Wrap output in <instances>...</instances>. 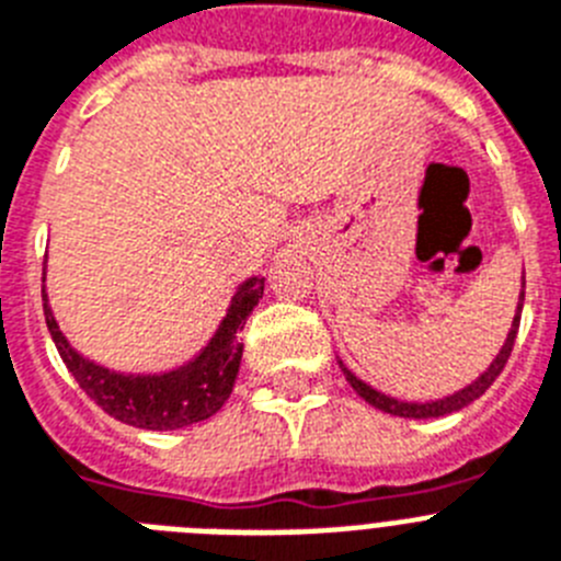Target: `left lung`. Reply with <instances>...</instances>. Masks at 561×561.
<instances>
[{
    "mask_svg": "<svg viewBox=\"0 0 561 561\" xmlns=\"http://www.w3.org/2000/svg\"><path fill=\"white\" fill-rule=\"evenodd\" d=\"M525 289V284H523ZM519 300H525V291H519ZM519 311H523V304H519ZM519 311L514 314V323H512V331H508V340H505V345L500 348L497 359L489 365V370H485L480 379H474L469 388L458 390L455 396H447V399L440 401H427V404H415V401H399V399H390V396L379 393V390H374L370 385H365L362 379H356L354 374H351L348 368H342V374H345V379H348L351 388L356 390V393L362 396V399L368 401V404H374V408L385 410V413L390 415H401V419H438V415H447V413H455V410L466 408V404H472L474 399H480V396L485 393V390L492 388V381L497 379L500 374H503L505 362H508V356H512V348H514V340H517V329H519Z\"/></svg>",
    "mask_w": 561,
    "mask_h": 561,
    "instance_id": "1",
    "label": "left lung"
}]
</instances>
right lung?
Listing matches in <instances>:
<instances>
[{
	"mask_svg": "<svg viewBox=\"0 0 561 561\" xmlns=\"http://www.w3.org/2000/svg\"><path fill=\"white\" fill-rule=\"evenodd\" d=\"M261 295H264V277H250L232 297V306L227 309V317L210 345L196 359L187 362L185 368L160 376H123L83 359L69 345L49 311L47 291L42 289L44 320L69 374L76 376L83 393L103 413L140 430H180L219 413L221 404L230 399L241 365V351H244L238 331L244 329L247 317L257 306Z\"/></svg>",
	"mask_w": 561,
	"mask_h": 561,
	"instance_id": "obj_1",
	"label": "right lung"
}]
</instances>
